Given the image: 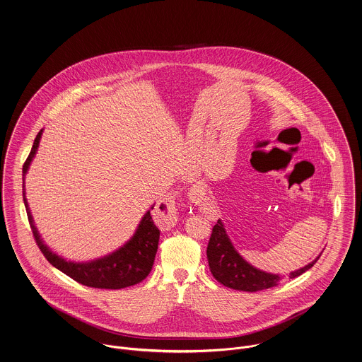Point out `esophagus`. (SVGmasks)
Returning a JSON list of instances; mask_svg holds the SVG:
<instances>
[{
	"mask_svg": "<svg viewBox=\"0 0 362 362\" xmlns=\"http://www.w3.org/2000/svg\"><path fill=\"white\" fill-rule=\"evenodd\" d=\"M165 204V211L162 209H156L155 211V218L158 219L159 225L162 228H170L175 225L177 222V215H175V209H174V204H173L172 200H165L163 202Z\"/></svg>",
	"mask_w": 362,
	"mask_h": 362,
	"instance_id": "1",
	"label": "esophagus"
}]
</instances>
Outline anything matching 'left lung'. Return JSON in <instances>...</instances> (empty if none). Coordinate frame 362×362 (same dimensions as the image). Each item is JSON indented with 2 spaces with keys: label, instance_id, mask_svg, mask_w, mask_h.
Instances as JSON below:
<instances>
[{
  "label": "left lung",
  "instance_id": "obj_1",
  "mask_svg": "<svg viewBox=\"0 0 362 362\" xmlns=\"http://www.w3.org/2000/svg\"><path fill=\"white\" fill-rule=\"evenodd\" d=\"M319 257L320 255L308 266L290 272V278H297L304 274L313 267ZM207 259L212 276L219 284L234 290L255 293L274 287L281 281L279 275L257 269L243 259L237 249L233 247L221 219H218V223L212 228L207 247Z\"/></svg>",
  "mask_w": 362,
  "mask_h": 362
}]
</instances>
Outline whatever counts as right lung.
Returning <instances> with one entry per match:
<instances>
[{
    "label": "right lung",
    "instance_id": "add662e5",
    "mask_svg": "<svg viewBox=\"0 0 362 362\" xmlns=\"http://www.w3.org/2000/svg\"><path fill=\"white\" fill-rule=\"evenodd\" d=\"M42 132L43 129H40L37 134L31 153L23 165V180L28 172L31 160L34 159L35 153L38 151ZM23 200L27 209V216H28V222L33 230L34 238L43 256L47 259V262L52 266L56 267L61 272L71 276L78 284L88 286V287H95V288L118 290V288L140 284L151 272L156 249H158V243H159V233H160L159 228L155 226L153 216H151V209H153V206L151 209H148L144 214V216L141 218L139 226L134 231V237L127 244H124L119 249H117L115 252L105 257L87 262V263H75V262H66L65 259L59 257L42 241L38 230L34 225V219L25 199L24 182H23Z\"/></svg>",
    "mask_w": 362,
    "mask_h": 362
}]
</instances>
